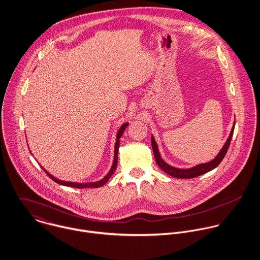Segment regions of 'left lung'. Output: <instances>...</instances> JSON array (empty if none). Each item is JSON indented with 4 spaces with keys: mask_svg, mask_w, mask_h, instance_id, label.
<instances>
[{
    "mask_svg": "<svg viewBox=\"0 0 260 260\" xmlns=\"http://www.w3.org/2000/svg\"><path fill=\"white\" fill-rule=\"evenodd\" d=\"M234 126H235V121L233 123L232 129L230 132V135L226 141V143L224 144L223 148L221 149V151L219 152V154L215 156L212 160L208 161V162H204V164H199L195 167L189 168V169H179V168H175L173 166H170L169 164H167L159 155L157 146H156V141L154 139V137L152 136V148L154 151V155H155V158H156V164L157 166L164 171L166 172L168 175L178 178V179H191V178H196L198 176H201L203 174H206L208 172L212 171L213 169H215L224 158V156L226 155L228 148L230 146V142L233 136V132H234Z\"/></svg>",
    "mask_w": 260,
    "mask_h": 260,
    "instance_id": "1",
    "label": "left lung"
}]
</instances>
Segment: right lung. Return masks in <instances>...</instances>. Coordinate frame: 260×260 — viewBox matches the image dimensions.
Here are the masks:
<instances>
[{
  "mask_svg": "<svg viewBox=\"0 0 260 260\" xmlns=\"http://www.w3.org/2000/svg\"><path fill=\"white\" fill-rule=\"evenodd\" d=\"M128 125V122H125L123 123L120 128L118 129L117 134H116V142H115V145H114V157H113V164L109 170V172L107 173V175L104 177V179H102L101 181H98V182H91V183H75V182H67V181H61L57 178H55L54 176H52L51 174H49L43 167L42 169L46 172V174L52 179L54 182H56L57 184L59 185H62V186H67V187H73V188H78V189H84V188H100V187H103L104 184H106V182L109 180V178L111 177V175L114 173L115 169H116V166H117V155H118V148H119V139L120 137L122 136L124 129L126 128V126Z\"/></svg>",
  "mask_w": 260,
  "mask_h": 260,
  "instance_id": "add662e5",
  "label": "right lung"
}]
</instances>
